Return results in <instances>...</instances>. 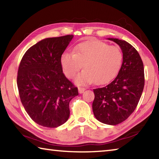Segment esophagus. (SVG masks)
I'll list each match as a JSON object with an SVG mask.
<instances>
[{
	"label": "esophagus",
	"instance_id": "34e87169",
	"mask_svg": "<svg viewBox=\"0 0 159 159\" xmlns=\"http://www.w3.org/2000/svg\"><path fill=\"white\" fill-rule=\"evenodd\" d=\"M85 90V89L84 88H79V93L80 94L83 93Z\"/></svg>",
	"mask_w": 159,
	"mask_h": 159
}]
</instances>
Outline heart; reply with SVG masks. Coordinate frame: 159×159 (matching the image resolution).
Here are the masks:
<instances>
[{
	"label": "heart",
	"instance_id": "obj_1",
	"mask_svg": "<svg viewBox=\"0 0 159 159\" xmlns=\"http://www.w3.org/2000/svg\"><path fill=\"white\" fill-rule=\"evenodd\" d=\"M60 61L64 74L69 79H73L83 65L85 70L75 80L77 85H84L94 82L102 85L117 76L121 68L123 53L116 46L90 40L77 45L73 54H62Z\"/></svg>",
	"mask_w": 159,
	"mask_h": 159
}]
</instances>
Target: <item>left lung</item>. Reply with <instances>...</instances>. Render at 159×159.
I'll use <instances>...</instances> for the list:
<instances>
[{
	"instance_id": "left-lung-1",
	"label": "left lung",
	"mask_w": 159,
	"mask_h": 159,
	"mask_svg": "<svg viewBox=\"0 0 159 159\" xmlns=\"http://www.w3.org/2000/svg\"><path fill=\"white\" fill-rule=\"evenodd\" d=\"M108 39L120 46L123 63L111 83L93 90V111L99 121L115 125L127 119L138 106L144 86V65L133 45L123 40Z\"/></svg>"
}]
</instances>
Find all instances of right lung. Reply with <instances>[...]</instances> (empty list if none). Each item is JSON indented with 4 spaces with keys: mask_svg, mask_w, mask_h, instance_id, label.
I'll return each instance as SVG.
<instances>
[{
    "mask_svg": "<svg viewBox=\"0 0 159 159\" xmlns=\"http://www.w3.org/2000/svg\"><path fill=\"white\" fill-rule=\"evenodd\" d=\"M73 35L48 38L31 46L19 66L17 83L20 99L35 123L57 128L69 117V102L78 88L63 74L61 57Z\"/></svg>",
    "mask_w": 159,
    "mask_h": 159,
    "instance_id": "add662e5",
    "label": "right lung"
}]
</instances>
